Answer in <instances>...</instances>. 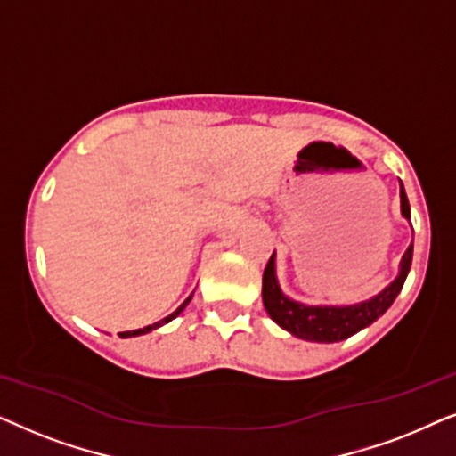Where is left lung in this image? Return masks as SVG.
Listing matches in <instances>:
<instances>
[{"mask_svg": "<svg viewBox=\"0 0 456 456\" xmlns=\"http://www.w3.org/2000/svg\"><path fill=\"white\" fill-rule=\"evenodd\" d=\"M401 209L403 216L411 220L409 199L404 195L401 183ZM411 261H413V242H411L401 261V273H398L395 282H392L384 292H379L376 298L365 301L353 307H307V305L290 301L289 297L282 295L276 282V270H273V255L267 261L264 270V305L267 315L284 328L286 332L295 334L297 338L311 340V342H338L348 336L357 334L378 320L379 315L386 314V309L395 303L398 292H401L407 273L411 270Z\"/></svg>", "mask_w": 456, "mask_h": 456, "instance_id": "8db88e82", "label": "left lung"}]
</instances>
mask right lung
Wrapping results in <instances>:
<instances>
[{
  "label": "right lung",
  "instance_id": "add662e5",
  "mask_svg": "<svg viewBox=\"0 0 456 456\" xmlns=\"http://www.w3.org/2000/svg\"><path fill=\"white\" fill-rule=\"evenodd\" d=\"M191 297H192V295H191ZM191 297H189V298H186V301H184L183 305H180V307H178L176 311H174V314H170V315H167V317H164V320L155 322V323H153V326H145V328H141V330H133V332H120V336H122V338H130V336H141V334H147V332H151V330H155V328L164 326V323H167V322H172V320H174V317H176V315L180 314V311H183V309L186 307V305H189V301H191Z\"/></svg>",
  "mask_w": 456,
  "mask_h": 456
}]
</instances>
